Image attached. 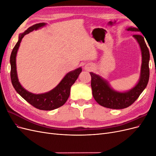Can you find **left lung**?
I'll use <instances>...</instances> for the list:
<instances>
[{
    "instance_id": "obj_1",
    "label": "left lung",
    "mask_w": 156,
    "mask_h": 156,
    "mask_svg": "<svg viewBox=\"0 0 156 156\" xmlns=\"http://www.w3.org/2000/svg\"><path fill=\"white\" fill-rule=\"evenodd\" d=\"M128 31L139 32L136 28H128ZM133 37L137 40L142 52V66L140 78L138 84L131 90L127 92H118L113 90L108 83L99 75L90 73L91 75V87L92 95L95 100L100 105L113 108L122 109L129 107L136 100L140 94L147 86L150 76L149 60L150 53L144 41V37L140 34H134Z\"/></svg>"
}]
</instances>
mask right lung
Instances as JSON below:
<instances>
[{
    "label": "right lung",
    "mask_w": 156,
    "mask_h": 156,
    "mask_svg": "<svg viewBox=\"0 0 156 156\" xmlns=\"http://www.w3.org/2000/svg\"><path fill=\"white\" fill-rule=\"evenodd\" d=\"M44 23L36 24L29 27L24 33L21 34L19 36V40L14 47L10 56V64L11 71L10 77L11 81L13 88L16 92L31 105L34 107L40 110L44 111H51L62 106L66 102L69 96L70 88L72 84L75 82L79 77V75L81 72V68H77L72 71L67 75L61 82L58 84L57 87L52 90L50 92L41 94H34L27 91L23 88L18 81L17 71H16V55L20 47L21 40L26 34H29L34 30L39 29L40 27L44 26Z\"/></svg>",
    "instance_id": "1"
}]
</instances>
